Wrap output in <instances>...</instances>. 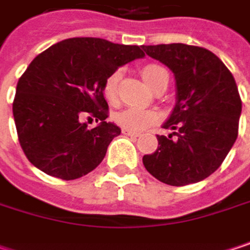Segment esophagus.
<instances>
[{
    "label": "esophagus",
    "mask_w": 250,
    "mask_h": 250,
    "mask_svg": "<svg viewBox=\"0 0 250 250\" xmlns=\"http://www.w3.org/2000/svg\"><path fill=\"white\" fill-rule=\"evenodd\" d=\"M122 131H123V134H125V136H130V137H139V136H140L137 131H133V130H128V128H123Z\"/></svg>",
    "instance_id": "34e87169"
}]
</instances>
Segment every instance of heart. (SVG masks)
<instances>
[{"label": "heart", "mask_w": 250, "mask_h": 250, "mask_svg": "<svg viewBox=\"0 0 250 250\" xmlns=\"http://www.w3.org/2000/svg\"><path fill=\"white\" fill-rule=\"evenodd\" d=\"M140 74L143 76V79L153 86L162 76L168 74L162 66L158 65H146L142 68ZM117 83H119V72H114L105 79L104 83V95L107 100L113 101L116 98L117 94ZM114 120L117 125H120L125 128L133 130V131H139L146 128L147 125H153L158 120V114L152 110H146V108H139V107H128L125 108L119 113L114 114Z\"/></svg>", "instance_id": "obj_1"}]
</instances>
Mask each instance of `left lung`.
<instances>
[{
	"instance_id": "left-lung-1",
	"label": "left lung",
	"mask_w": 250,
	"mask_h": 250,
	"mask_svg": "<svg viewBox=\"0 0 250 250\" xmlns=\"http://www.w3.org/2000/svg\"><path fill=\"white\" fill-rule=\"evenodd\" d=\"M143 50L167 65L176 82V104L164 123L174 131L158 136V149L143 156V165L168 185L200 182L219 169L237 139L242 100L234 78L204 47L171 43Z\"/></svg>"
}]
</instances>
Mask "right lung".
<instances>
[{
	"label": "right lung",
	"instance_id": "obj_1",
	"mask_svg": "<svg viewBox=\"0 0 250 250\" xmlns=\"http://www.w3.org/2000/svg\"><path fill=\"white\" fill-rule=\"evenodd\" d=\"M142 49L98 37H74L33 59L19 79L13 114L20 146L36 168L71 181L103 162L108 145L122 133L119 125L105 122V79L143 58ZM86 115L100 125L88 129L82 122Z\"/></svg>",
	"mask_w": 250,
	"mask_h": 250
}]
</instances>
